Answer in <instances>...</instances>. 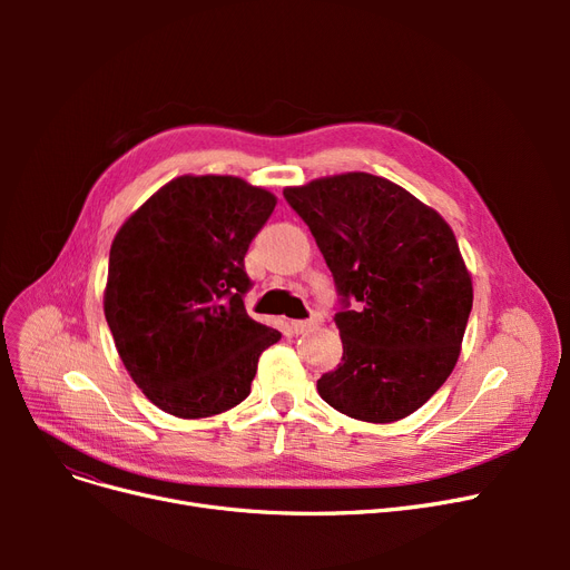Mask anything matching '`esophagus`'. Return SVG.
<instances>
[{"label":"esophagus","instance_id":"obj_1","mask_svg":"<svg viewBox=\"0 0 570 570\" xmlns=\"http://www.w3.org/2000/svg\"><path fill=\"white\" fill-rule=\"evenodd\" d=\"M318 323H321V314H312V318H307V321H293L291 323V331L295 335H303V333L312 331V327H316Z\"/></svg>","mask_w":570,"mask_h":570}]
</instances>
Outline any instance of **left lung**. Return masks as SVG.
Returning <instances> with one entry per match:
<instances>
[{
  "instance_id": "obj_1",
  "label": "left lung",
  "mask_w": 570,
  "mask_h": 570,
  "mask_svg": "<svg viewBox=\"0 0 570 570\" xmlns=\"http://www.w3.org/2000/svg\"><path fill=\"white\" fill-rule=\"evenodd\" d=\"M284 198L309 226L342 303V363L316 381L318 395L367 423L411 415L451 376L473 305L455 233L370 173L286 187Z\"/></svg>"
}]
</instances>
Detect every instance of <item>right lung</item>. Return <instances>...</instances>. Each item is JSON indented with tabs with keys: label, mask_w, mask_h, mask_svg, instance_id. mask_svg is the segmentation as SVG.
Returning <instances> with one entry per match:
<instances>
[{
	"label": "right lung",
	"mask_w": 570,
	"mask_h": 570,
	"mask_svg": "<svg viewBox=\"0 0 570 570\" xmlns=\"http://www.w3.org/2000/svg\"><path fill=\"white\" fill-rule=\"evenodd\" d=\"M277 198L233 175H183L117 230L104 312L145 397L177 417H207L252 393L275 327L245 309V254Z\"/></svg>",
	"instance_id": "right-lung-1"
}]
</instances>
